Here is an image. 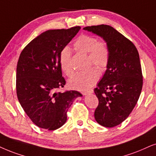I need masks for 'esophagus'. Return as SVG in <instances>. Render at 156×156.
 <instances>
[{
	"instance_id": "1",
	"label": "esophagus",
	"mask_w": 156,
	"mask_h": 156,
	"mask_svg": "<svg viewBox=\"0 0 156 156\" xmlns=\"http://www.w3.org/2000/svg\"><path fill=\"white\" fill-rule=\"evenodd\" d=\"M93 93H94V90H93L92 89H90L89 90H86V91H83V92L82 93V94H83V95L86 96V95H88V94H93Z\"/></svg>"
}]
</instances>
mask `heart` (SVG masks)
Wrapping results in <instances>:
<instances>
[{
	"mask_svg": "<svg viewBox=\"0 0 156 156\" xmlns=\"http://www.w3.org/2000/svg\"><path fill=\"white\" fill-rule=\"evenodd\" d=\"M76 50L88 53V66L95 65L100 70H104L107 66L109 59V49L105 43L98 42V39L89 35L83 34L74 43ZM60 66L67 76H71L73 69L71 66V51L68 47L61 50ZM99 73L96 68H90L84 72L76 73L69 80L68 84L72 88L78 90H86L97 82Z\"/></svg>",
	"mask_w": 156,
	"mask_h": 156,
	"instance_id": "obj_1",
	"label": "heart"
}]
</instances>
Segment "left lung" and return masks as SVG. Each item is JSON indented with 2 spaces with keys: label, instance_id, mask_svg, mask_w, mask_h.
Returning a JSON list of instances; mask_svg holds the SVG:
<instances>
[{
  "label": "left lung",
  "instance_id": "1",
  "mask_svg": "<svg viewBox=\"0 0 156 156\" xmlns=\"http://www.w3.org/2000/svg\"><path fill=\"white\" fill-rule=\"evenodd\" d=\"M83 29L101 37L109 49L106 72L94 89L98 99L94 117L100 125L115 127L128 117L141 94L143 75L138 52L133 42L111 26Z\"/></svg>",
  "mask_w": 156,
  "mask_h": 156
}]
</instances>
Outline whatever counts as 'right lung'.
<instances>
[{
    "instance_id": "add662e5",
    "label": "right lung",
    "mask_w": 156,
    "mask_h": 156,
    "mask_svg": "<svg viewBox=\"0 0 156 156\" xmlns=\"http://www.w3.org/2000/svg\"><path fill=\"white\" fill-rule=\"evenodd\" d=\"M80 29L44 31L29 43L19 56L16 68V94L19 103L39 127L55 130L66 123L67 112L77 90L57 92L66 80L60 66V54Z\"/></svg>"
}]
</instances>
